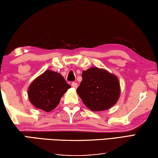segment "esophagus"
<instances>
[{
	"label": "esophagus",
	"instance_id": "obj_1",
	"mask_svg": "<svg viewBox=\"0 0 158 158\" xmlns=\"http://www.w3.org/2000/svg\"><path fill=\"white\" fill-rule=\"evenodd\" d=\"M72 86L73 87L74 89H77V86H78V84H77V83H76V82H72Z\"/></svg>",
	"mask_w": 158,
	"mask_h": 158
}]
</instances>
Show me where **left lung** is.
<instances>
[{
    "label": "left lung",
    "instance_id": "1",
    "mask_svg": "<svg viewBox=\"0 0 158 158\" xmlns=\"http://www.w3.org/2000/svg\"><path fill=\"white\" fill-rule=\"evenodd\" d=\"M81 76L77 93L89 109L94 112L107 110L117 103L121 93L117 76L96 67L83 71Z\"/></svg>",
    "mask_w": 158,
    "mask_h": 158
}]
</instances>
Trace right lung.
Masks as SVG:
<instances>
[{
	"label": "right lung",
	"mask_w": 158,
	"mask_h": 158,
	"mask_svg": "<svg viewBox=\"0 0 158 158\" xmlns=\"http://www.w3.org/2000/svg\"><path fill=\"white\" fill-rule=\"evenodd\" d=\"M69 88L60 74L49 69L31 82L27 93L30 102L36 108L48 112L56 108Z\"/></svg>",
	"instance_id": "right-lung-1"
}]
</instances>
